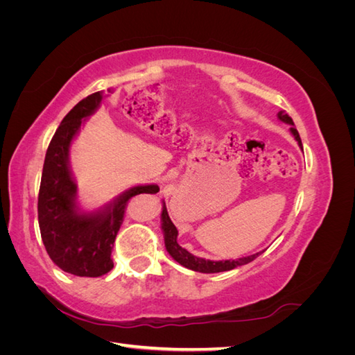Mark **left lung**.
I'll return each instance as SVG.
<instances>
[{
    "instance_id": "left-lung-1",
    "label": "left lung",
    "mask_w": 355,
    "mask_h": 355,
    "mask_svg": "<svg viewBox=\"0 0 355 355\" xmlns=\"http://www.w3.org/2000/svg\"><path fill=\"white\" fill-rule=\"evenodd\" d=\"M278 118H280L282 121L292 125V127H290V132L293 133L299 146L302 148V141H300V136L295 128V123H293L292 118L288 116V114L286 111L278 112ZM161 222H163V223H161V228H163V231H164V243H166L167 252L170 253V256L173 257L176 262H179L182 266H185V268H188V270H192V271L206 272V274L230 271V270H234V268L254 261L257 256L263 253V252H259V253H254V254H250V256L240 257V259H237V261H218V262H214V261L201 259V257H197L194 254H191L188 250L182 249V247L178 244V240H176L178 239V230H176L173 222H171V219L168 216L166 204L163 207V213H161Z\"/></svg>"
}]
</instances>
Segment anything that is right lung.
Masks as SVG:
<instances>
[{
  "mask_svg": "<svg viewBox=\"0 0 355 355\" xmlns=\"http://www.w3.org/2000/svg\"><path fill=\"white\" fill-rule=\"evenodd\" d=\"M102 93L80 101L65 115L47 148L38 194V223L50 259L60 270L78 277H101L114 268L111 253L127 204L139 194H155L157 185L135 187L96 213H80L68 155L83 118L98 108Z\"/></svg>",
  "mask_w": 355,
  "mask_h": 355,
  "instance_id": "obj_1",
  "label": "right lung"
}]
</instances>
